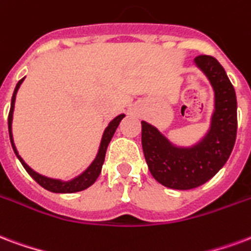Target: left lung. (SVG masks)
I'll return each mask as SVG.
<instances>
[{"mask_svg":"<svg viewBox=\"0 0 251 251\" xmlns=\"http://www.w3.org/2000/svg\"><path fill=\"white\" fill-rule=\"evenodd\" d=\"M194 66L213 89L209 127L189 146L174 144L158 127L141 121L142 149L149 170L161 185L189 190L207 182L224 168L237 137V97L222 65L211 55H198Z\"/></svg>","mask_w":251,"mask_h":251,"instance_id":"left-lung-1","label":"left lung"}]
</instances>
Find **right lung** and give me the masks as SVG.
I'll use <instances>...</instances> for the list:
<instances>
[{
	"mask_svg": "<svg viewBox=\"0 0 251 251\" xmlns=\"http://www.w3.org/2000/svg\"><path fill=\"white\" fill-rule=\"evenodd\" d=\"M24 79L25 77L21 79V81H18L17 83L16 89H14V93H13V97H12V103H10V111H9V118H7V125H9V137H10V142H12V148L14 150V153H16L17 158L20 159V162L22 163V166L25 168L29 174H30V177L36 181L38 185L46 189V190H49L51 193H77V192H82L85 189H88L93 185V183L97 181V178L100 177V174H101L102 170V165L105 162V154H106V149H107V145L110 144L111 138H113V135L116 133L117 127L120 125V122L122 121V118L125 117V114L122 113V114H118L117 117H114L113 120L109 122V125L106 126V129L103 130V134H102L101 142H100V148H98L97 155H96V158L93 159V162L89 165L88 168L85 169L81 174H78L77 177L72 178V179H68V181H64V179H58V178H50L46 177V176H42L40 173H37L36 170H33V169L27 165L22 157L18 154V150L16 148V144H14V140H13V113H14V103H16V96L17 92H18V89L21 86V83L24 82Z\"/></svg>",
	"mask_w": 251,
	"mask_h": 251,
	"instance_id": "obj_1",
	"label": "right lung"
}]
</instances>
